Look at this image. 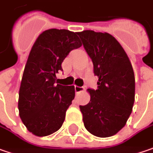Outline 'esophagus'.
<instances>
[{"label":"esophagus","mask_w":153,"mask_h":153,"mask_svg":"<svg viewBox=\"0 0 153 153\" xmlns=\"http://www.w3.org/2000/svg\"><path fill=\"white\" fill-rule=\"evenodd\" d=\"M74 90H75V92L78 94V93H79L80 91H83L84 87H81V86H76V85H75Z\"/></svg>","instance_id":"obj_1"}]
</instances>
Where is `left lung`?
I'll use <instances>...</instances> for the list:
<instances>
[{"label":"left lung","mask_w":153,"mask_h":153,"mask_svg":"<svg viewBox=\"0 0 153 153\" xmlns=\"http://www.w3.org/2000/svg\"><path fill=\"white\" fill-rule=\"evenodd\" d=\"M91 57L97 89H88L90 102L79 106L85 128L100 138L115 135L126 125L133 110L135 79L130 60L122 45L107 32H78Z\"/></svg>","instance_id":"left-lung-1"}]
</instances>
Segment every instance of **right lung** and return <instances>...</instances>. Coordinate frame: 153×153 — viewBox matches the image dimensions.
Returning <instances> with one entry per match:
<instances>
[{
  "mask_svg": "<svg viewBox=\"0 0 153 153\" xmlns=\"http://www.w3.org/2000/svg\"><path fill=\"white\" fill-rule=\"evenodd\" d=\"M77 34L65 29L44 30L30 50L19 87L18 107L22 123L36 136H47L59 129L74 98V85L55 82L64 59L71 50L82 45Z\"/></svg>",
  "mask_w": 153,
  "mask_h": 153,
  "instance_id": "1",
  "label": "right lung"
}]
</instances>
